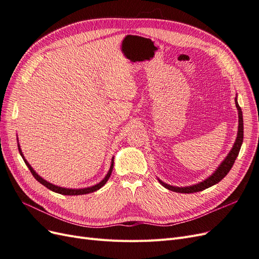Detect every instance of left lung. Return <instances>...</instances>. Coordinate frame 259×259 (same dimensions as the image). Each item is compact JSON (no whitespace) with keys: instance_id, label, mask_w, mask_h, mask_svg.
<instances>
[{"instance_id":"obj_1","label":"left lung","mask_w":259,"mask_h":259,"mask_svg":"<svg viewBox=\"0 0 259 259\" xmlns=\"http://www.w3.org/2000/svg\"><path fill=\"white\" fill-rule=\"evenodd\" d=\"M234 101H236V106H237V109L239 111V128H238V136H237V139H236V143H234L231 151L229 152V154L227 155V158L223 161V163L221 164V165L218 166V168L214 171V174H211L207 179L203 180V182H201L200 184H197V185H193V186H189V187H173V186H169L167 184H164L163 182H161V180L159 179L160 184L165 187L166 189L170 190V191H175V192H179V193H193V192H199V191H203L204 189H206V188L208 187H211L216 185L217 183L221 182V180L229 173V170L231 169L232 165L234 164V161H236L237 156L240 152V149H241V146H242V143H243V116H242V110H241V107L239 106L238 101H237V98L234 99Z\"/></svg>"}]
</instances>
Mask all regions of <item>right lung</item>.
Here are the masks:
<instances>
[{
	"label": "right lung",
	"instance_id": "add662e5",
	"mask_svg": "<svg viewBox=\"0 0 259 259\" xmlns=\"http://www.w3.org/2000/svg\"><path fill=\"white\" fill-rule=\"evenodd\" d=\"M18 150H19L20 155L22 156L23 161H25L26 165H27L28 168L30 169L31 174L33 175V177L37 180L38 183L42 184L43 186H45L46 188H48V189H50V190H52V191H54V192H57V193H60V194H65V195H80V194H86V193H91V192H94V191H97L98 189H100V188L103 187V186L108 182V179H109V177H110V175H111V173H112V168H113V158H112L110 169H109V171H108V174L106 175V177H105L103 180H101V182H100L99 184H97V185H95V186H93V187H90V188H84V189H66V188H61V187H57V186H55V185H52V184L48 183V182H46V180H44L43 178H41L40 176H38V175L35 173V171L33 170V168L31 167L30 164L26 161V159L23 158V155H22V153H21L19 145H18Z\"/></svg>",
	"mask_w": 259,
	"mask_h": 259
}]
</instances>
